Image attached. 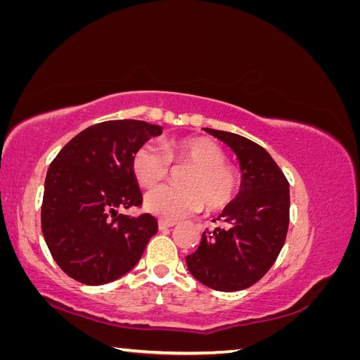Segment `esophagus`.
I'll return each mask as SVG.
<instances>
[{
  "instance_id": "1",
  "label": "esophagus",
  "mask_w": 360,
  "mask_h": 360,
  "mask_svg": "<svg viewBox=\"0 0 360 360\" xmlns=\"http://www.w3.org/2000/svg\"><path fill=\"white\" fill-rule=\"evenodd\" d=\"M176 221H167V219H159V230H167V228H171L176 225Z\"/></svg>"
}]
</instances>
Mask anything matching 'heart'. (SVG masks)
Returning a JSON list of instances; mask_svg holds the SVG:
<instances>
[{
	"mask_svg": "<svg viewBox=\"0 0 360 360\" xmlns=\"http://www.w3.org/2000/svg\"><path fill=\"white\" fill-rule=\"evenodd\" d=\"M225 151L205 138L171 141L165 150L155 143H144L134 155L135 177L144 188L165 180L172 163H191L183 174V186H160L146 195V209L162 219H180L204 207L209 212L230 205L240 189L238 171L226 163Z\"/></svg>",
	"mask_w": 360,
	"mask_h": 360,
	"instance_id": "1",
	"label": "heart"
}]
</instances>
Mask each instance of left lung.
Masks as SVG:
<instances>
[{
  "label": "left lung",
  "instance_id": "obj_1",
  "mask_svg": "<svg viewBox=\"0 0 360 360\" xmlns=\"http://www.w3.org/2000/svg\"><path fill=\"white\" fill-rule=\"evenodd\" d=\"M231 147L242 167V188L219 216L224 226L205 230L198 249L186 257L191 274L217 291L254 285L274 266L285 243L290 188L267 151L245 136L204 129Z\"/></svg>",
  "mask_w": 360,
  "mask_h": 360
}]
</instances>
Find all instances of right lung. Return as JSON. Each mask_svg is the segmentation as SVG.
<instances>
[{
	"instance_id": "add662e5",
	"label": "right lung",
	"mask_w": 360,
	"mask_h": 360,
	"mask_svg": "<svg viewBox=\"0 0 360 360\" xmlns=\"http://www.w3.org/2000/svg\"><path fill=\"white\" fill-rule=\"evenodd\" d=\"M162 127L139 120H111L82 130L49 165L41 202V231L64 274L85 285L123 276L158 233L143 205L132 168L135 151Z\"/></svg>"
}]
</instances>
